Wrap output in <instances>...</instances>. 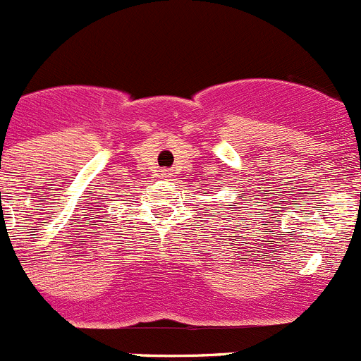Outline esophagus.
Listing matches in <instances>:
<instances>
[{
	"instance_id": "1",
	"label": "esophagus",
	"mask_w": 361,
	"mask_h": 361,
	"mask_svg": "<svg viewBox=\"0 0 361 361\" xmlns=\"http://www.w3.org/2000/svg\"><path fill=\"white\" fill-rule=\"evenodd\" d=\"M162 176H169V171H162Z\"/></svg>"
}]
</instances>
